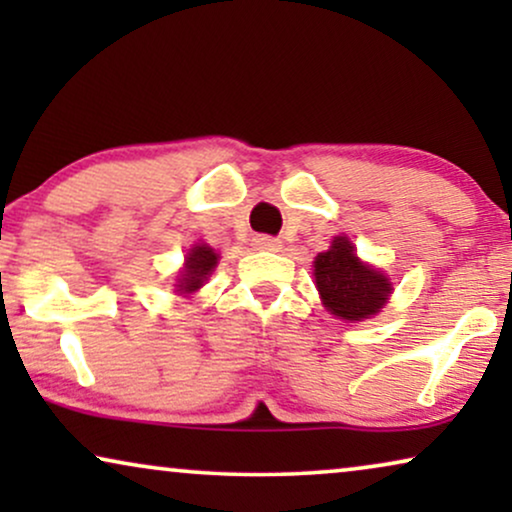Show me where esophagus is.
<instances>
[{"label":"esophagus","mask_w":512,"mask_h":512,"mask_svg":"<svg viewBox=\"0 0 512 512\" xmlns=\"http://www.w3.org/2000/svg\"><path fill=\"white\" fill-rule=\"evenodd\" d=\"M251 244H254V249H261V251H279V249H282V242H279L277 237H272V235H256L254 240H251Z\"/></svg>","instance_id":"1"}]
</instances>
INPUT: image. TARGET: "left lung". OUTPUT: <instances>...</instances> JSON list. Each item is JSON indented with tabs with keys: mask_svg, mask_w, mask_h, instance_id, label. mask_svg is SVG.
<instances>
[{
	"mask_svg": "<svg viewBox=\"0 0 512 512\" xmlns=\"http://www.w3.org/2000/svg\"><path fill=\"white\" fill-rule=\"evenodd\" d=\"M314 279L326 310L347 321L377 314L391 293L389 279L361 263L347 237H335L331 249L314 258Z\"/></svg>",
	"mask_w": 512,
	"mask_h": 512,
	"instance_id": "left-lung-1",
	"label": "left lung"
}]
</instances>
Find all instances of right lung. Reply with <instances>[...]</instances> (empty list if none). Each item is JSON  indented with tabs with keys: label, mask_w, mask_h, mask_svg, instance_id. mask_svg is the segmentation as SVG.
Returning a JSON list of instances; mask_svg holds the SVG:
<instances>
[{
	"label": "right lung",
	"mask_w": 512,
	"mask_h": 512,
	"mask_svg": "<svg viewBox=\"0 0 512 512\" xmlns=\"http://www.w3.org/2000/svg\"><path fill=\"white\" fill-rule=\"evenodd\" d=\"M214 265H216L214 249H209L207 244H198V247H193L191 254L186 256V270L177 284L179 291L191 293L195 289H200L207 275H212Z\"/></svg>",
	"instance_id": "obj_1"
}]
</instances>
